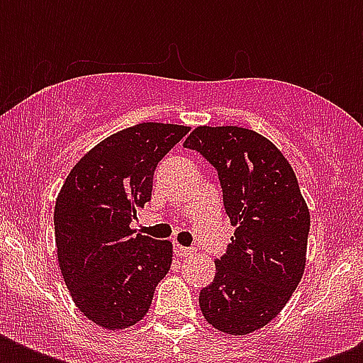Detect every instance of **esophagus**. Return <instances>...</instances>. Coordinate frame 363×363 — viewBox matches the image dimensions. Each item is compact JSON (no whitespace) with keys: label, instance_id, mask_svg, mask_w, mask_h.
I'll use <instances>...</instances> for the list:
<instances>
[{"label":"esophagus","instance_id":"esophagus-1","mask_svg":"<svg viewBox=\"0 0 363 363\" xmlns=\"http://www.w3.org/2000/svg\"><path fill=\"white\" fill-rule=\"evenodd\" d=\"M175 254H177V256H182V258H186V256H192L194 248L182 247V245L175 242Z\"/></svg>","mask_w":363,"mask_h":363}]
</instances>
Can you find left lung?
Here are the masks:
<instances>
[{
  "label": "left lung",
  "instance_id": "obj_1",
  "mask_svg": "<svg viewBox=\"0 0 363 363\" xmlns=\"http://www.w3.org/2000/svg\"><path fill=\"white\" fill-rule=\"evenodd\" d=\"M184 147L216 167L235 226L228 252L215 259V279L199 294V307L218 332L247 335L281 313L303 277L309 207L292 165L258 131L198 125Z\"/></svg>",
  "mask_w": 363,
  "mask_h": 363
}]
</instances>
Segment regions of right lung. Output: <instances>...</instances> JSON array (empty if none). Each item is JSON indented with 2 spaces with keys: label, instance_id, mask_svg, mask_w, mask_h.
<instances>
[{
  "label": "right lung",
  "instance_id": "right-lung-1",
  "mask_svg": "<svg viewBox=\"0 0 363 363\" xmlns=\"http://www.w3.org/2000/svg\"><path fill=\"white\" fill-rule=\"evenodd\" d=\"M188 125L141 122L105 137L69 171L54 205L56 252L82 315L118 332L143 320L173 262L169 241L135 233L154 169Z\"/></svg>",
  "mask_w": 363,
  "mask_h": 363
}]
</instances>
